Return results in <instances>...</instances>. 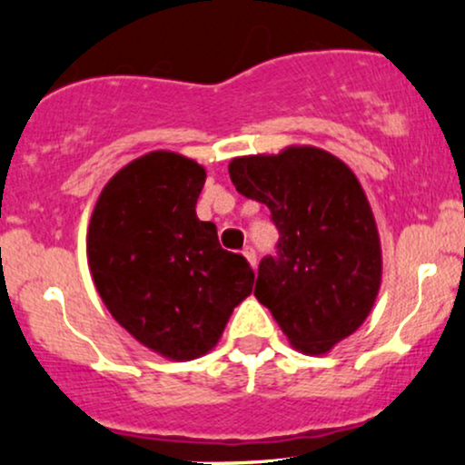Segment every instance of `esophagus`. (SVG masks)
I'll list each match as a JSON object with an SVG mask.
<instances>
[{
	"instance_id": "esophagus-1",
	"label": "esophagus",
	"mask_w": 465,
	"mask_h": 465,
	"mask_svg": "<svg viewBox=\"0 0 465 465\" xmlns=\"http://www.w3.org/2000/svg\"><path fill=\"white\" fill-rule=\"evenodd\" d=\"M242 255H244V258L249 260V264H251V266L258 264V253H255V249H253V247H244V249H242Z\"/></svg>"
}]
</instances>
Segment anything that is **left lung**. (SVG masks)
<instances>
[{
  "mask_svg": "<svg viewBox=\"0 0 465 465\" xmlns=\"http://www.w3.org/2000/svg\"><path fill=\"white\" fill-rule=\"evenodd\" d=\"M229 177L240 194L269 207L280 232L253 295L292 348L325 354L361 328L381 288V238L359 179L314 146L236 157Z\"/></svg>",
  "mask_w": 465,
  "mask_h": 465,
  "instance_id": "left-lung-1",
  "label": "left lung"
}]
</instances>
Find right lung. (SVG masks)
Here are the masks:
<instances>
[{"label":"right lung","instance_id":"1","mask_svg":"<svg viewBox=\"0 0 465 465\" xmlns=\"http://www.w3.org/2000/svg\"><path fill=\"white\" fill-rule=\"evenodd\" d=\"M205 168L154 151L100 192L87 232L94 284L114 319L148 350L173 361L207 354L233 308L253 288V269L196 218Z\"/></svg>","mask_w":465,"mask_h":465}]
</instances>
